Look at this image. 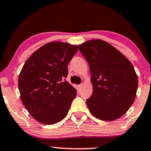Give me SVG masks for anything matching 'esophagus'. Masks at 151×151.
Instances as JSON below:
<instances>
[{"mask_svg": "<svg viewBox=\"0 0 151 151\" xmlns=\"http://www.w3.org/2000/svg\"><path fill=\"white\" fill-rule=\"evenodd\" d=\"M82 86H83V84H82V83H81V84L78 85V89H79V91H81V88H82Z\"/></svg>", "mask_w": 151, "mask_h": 151, "instance_id": "34e87169", "label": "esophagus"}]
</instances>
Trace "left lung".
Masks as SVG:
<instances>
[{
    "instance_id": "obj_1",
    "label": "left lung",
    "mask_w": 151,
    "mask_h": 151,
    "mask_svg": "<svg viewBox=\"0 0 151 151\" xmlns=\"http://www.w3.org/2000/svg\"><path fill=\"white\" fill-rule=\"evenodd\" d=\"M79 49L89 65L93 93L86 105L94 117L112 121L126 113L135 100L138 78L134 66L103 40L88 41Z\"/></svg>"
}]
</instances>
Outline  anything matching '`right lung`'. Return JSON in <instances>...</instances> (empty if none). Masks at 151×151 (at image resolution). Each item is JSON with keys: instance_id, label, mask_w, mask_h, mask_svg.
Returning a JSON list of instances; mask_svg holds the SVG:
<instances>
[{"instance_id": "1", "label": "right lung", "mask_w": 151, "mask_h": 151, "mask_svg": "<svg viewBox=\"0 0 151 151\" xmlns=\"http://www.w3.org/2000/svg\"><path fill=\"white\" fill-rule=\"evenodd\" d=\"M77 46L54 41L38 49L25 62L18 79L21 101L39 122L53 124L68 115L77 90L64 78Z\"/></svg>"}]
</instances>
